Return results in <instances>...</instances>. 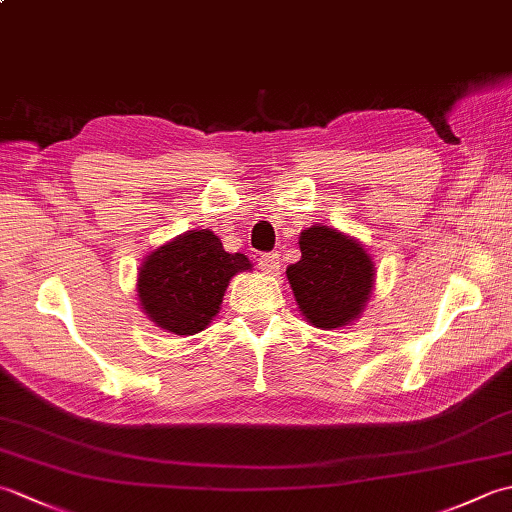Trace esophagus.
<instances>
[{"mask_svg":"<svg viewBox=\"0 0 512 512\" xmlns=\"http://www.w3.org/2000/svg\"><path fill=\"white\" fill-rule=\"evenodd\" d=\"M257 266L264 270L266 275L279 273V255L277 253H257Z\"/></svg>","mask_w":512,"mask_h":512,"instance_id":"esophagus-1","label":"esophagus"}]
</instances>
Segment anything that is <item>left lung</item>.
Wrapping results in <instances>:
<instances>
[{"instance_id": "obj_1", "label": "left lung", "mask_w": 512, "mask_h": 512, "mask_svg": "<svg viewBox=\"0 0 512 512\" xmlns=\"http://www.w3.org/2000/svg\"><path fill=\"white\" fill-rule=\"evenodd\" d=\"M301 259L286 275L301 314L317 328H343L361 314L374 284V264L361 244L328 226L299 239Z\"/></svg>"}]
</instances>
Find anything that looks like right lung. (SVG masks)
<instances>
[{
	"instance_id": "1",
	"label": "right lung",
	"mask_w": 512,
	"mask_h": 512,
	"mask_svg": "<svg viewBox=\"0 0 512 512\" xmlns=\"http://www.w3.org/2000/svg\"><path fill=\"white\" fill-rule=\"evenodd\" d=\"M248 268V257L226 253L209 228L189 231L145 259L138 275L140 306L162 330L198 334L220 310L231 277Z\"/></svg>"
}]
</instances>
